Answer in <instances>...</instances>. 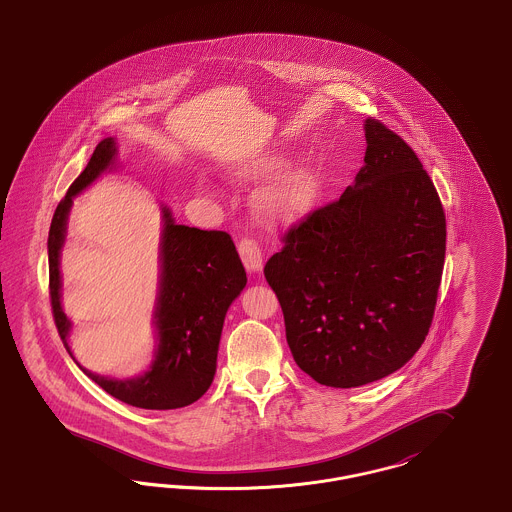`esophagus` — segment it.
<instances>
[{"mask_svg":"<svg viewBox=\"0 0 512 512\" xmlns=\"http://www.w3.org/2000/svg\"><path fill=\"white\" fill-rule=\"evenodd\" d=\"M238 251H240V257L244 261V267L247 268V272L259 274L263 270V263H265L263 249L253 238H242L238 242Z\"/></svg>","mask_w":512,"mask_h":512,"instance_id":"34e87169","label":"esophagus"}]
</instances>
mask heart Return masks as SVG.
I'll return each mask as SVG.
<instances>
[{"mask_svg":"<svg viewBox=\"0 0 512 512\" xmlns=\"http://www.w3.org/2000/svg\"><path fill=\"white\" fill-rule=\"evenodd\" d=\"M286 167L282 155H268L242 163L234 176L240 180L265 178ZM320 195V178L311 167H295L276 178L259 201L270 219L293 220L307 215Z\"/></svg>","mask_w":512,"mask_h":512,"instance_id":"heart-1","label":"heart"}]
</instances>
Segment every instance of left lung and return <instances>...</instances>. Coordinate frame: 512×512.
I'll return each instance as SVG.
<instances>
[{"mask_svg": "<svg viewBox=\"0 0 512 512\" xmlns=\"http://www.w3.org/2000/svg\"><path fill=\"white\" fill-rule=\"evenodd\" d=\"M355 184L284 234L265 265L297 366L357 388L405 365L426 340L445 261V213L416 153L365 121Z\"/></svg>", "mask_w": 512, "mask_h": 512, "instance_id": "left-lung-1", "label": "left lung"}]
</instances>
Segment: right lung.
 Masks as SVG:
<instances>
[{
  "label": "right lung",
  "mask_w": 512,
  "mask_h": 512,
  "mask_svg": "<svg viewBox=\"0 0 512 512\" xmlns=\"http://www.w3.org/2000/svg\"><path fill=\"white\" fill-rule=\"evenodd\" d=\"M113 138L99 142L90 163L59 201L49 226V299L57 332L65 343L71 322L61 309L59 255L67 234L73 197L113 165ZM161 282L155 309L157 349L144 376L111 380L82 368L99 388L138 409H180L209 390L219 353L220 332L228 307L245 288V268L230 234L174 224L163 209ZM73 355V353H71Z\"/></svg>",
  "instance_id": "add662e5"
}]
</instances>
